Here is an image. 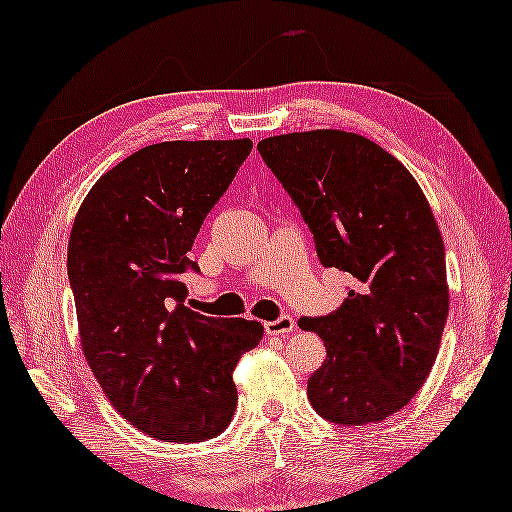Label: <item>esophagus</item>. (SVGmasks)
<instances>
[{
	"instance_id": "1",
	"label": "esophagus",
	"mask_w": 512,
	"mask_h": 512,
	"mask_svg": "<svg viewBox=\"0 0 512 512\" xmlns=\"http://www.w3.org/2000/svg\"><path fill=\"white\" fill-rule=\"evenodd\" d=\"M295 331V320L291 315H282L273 322H266V333L268 336H286V333Z\"/></svg>"
}]
</instances>
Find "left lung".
I'll list each match as a JSON object with an SVG mask.
<instances>
[{
    "label": "left lung",
    "mask_w": 512,
    "mask_h": 512,
    "mask_svg": "<svg viewBox=\"0 0 512 512\" xmlns=\"http://www.w3.org/2000/svg\"><path fill=\"white\" fill-rule=\"evenodd\" d=\"M257 150L300 208L320 262L353 277L338 311L297 322L327 347L309 401L338 425L383 421L423 387L448 320L430 203L396 156L360 134H280Z\"/></svg>",
    "instance_id": "obj_1"
}]
</instances>
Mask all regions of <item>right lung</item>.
<instances>
[{"mask_svg":"<svg viewBox=\"0 0 512 512\" xmlns=\"http://www.w3.org/2000/svg\"><path fill=\"white\" fill-rule=\"evenodd\" d=\"M253 150L235 141L147 145L94 183L73 219L67 268L82 353L120 416L161 441H203L237 405L257 320L188 309L181 275L210 208Z\"/></svg>","mask_w":512,"mask_h":512,"instance_id":"1","label":"right lung"}]
</instances>
